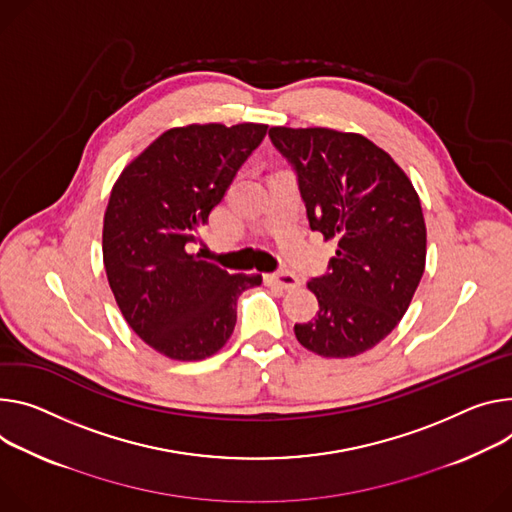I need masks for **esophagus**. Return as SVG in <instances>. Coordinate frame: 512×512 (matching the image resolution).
Returning <instances> with one entry per match:
<instances>
[{"mask_svg":"<svg viewBox=\"0 0 512 512\" xmlns=\"http://www.w3.org/2000/svg\"><path fill=\"white\" fill-rule=\"evenodd\" d=\"M265 282H267L269 286H277V288H282V290H286V292H292V290H296V288L300 286V280H298V277H296L294 273H290V271L269 273V275H265Z\"/></svg>","mask_w":512,"mask_h":512,"instance_id":"1","label":"esophagus"}]
</instances>
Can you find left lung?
I'll use <instances>...</instances> for the list:
<instances>
[{
    "instance_id": "obj_1",
    "label": "left lung",
    "mask_w": 512,
    "mask_h": 512,
    "mask_svg": "<svg viewBox=\"0 0 512 512\" xmlns=\"http://www.w3.org/2000/svg\"><path fill=\"white\" fill-rule=\"evenodd\" d=\"M269 138L296 169L310 228L339 241L329 273L308 282L318 316L296 324V339L320 357H355L396 329L421 282V200L394 159L361 134L273 126Z\"/></svg>"
}]
</instances>
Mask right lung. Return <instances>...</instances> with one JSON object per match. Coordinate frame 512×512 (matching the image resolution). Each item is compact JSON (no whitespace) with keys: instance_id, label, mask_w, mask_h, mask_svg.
I'll list each match as a JSON object with an SVG mask.
<instances>
[{"instance_id":"right-lung-1","label":"right lung","mask_w":512,"mask_h":512,"mask_svg":"<svg viewBox=\"0 0 512 512\" xmlns=\"http://www.w3.org/2000/svg\"><path fill=\"white\" fill-rule=\"evenodd\" d=\"M267 124H190L163 132L116 179L104 214V267L128 327L177 361L220 351L241 292L259 273H228L188 253Z\"/></svg>"}]
</instances>
